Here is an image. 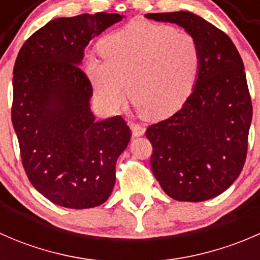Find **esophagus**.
Segmentation results:
<instances>
[{"mask_svg":"<svg viewBox=\"0 0 260 260\" xmlns=\"http://www.w3.org/2000/svg\"><path fill=\"white\" fill-rule=\"evenodd\" d=\"M131 129H132L133 137H141V136L145 135V132H146L145 127L141 124H138V123H132V124H131Z\"/></svg>","mask_w":260,"mask_h":260,"instance_id":"1","label":"esophagus"}]
</instances>
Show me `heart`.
Segmentation results:
<instances>
[{"label": "heart", "instance_id": "heart-1", "mask_svg": "<svg viewBox=\"0 0 260 260\" xmlns=\"http://www.w3.org/2000/svg\"><path fill=\"white\" fill-rule=\"evenodd\" d=\"M99 49L103 57H89L85 73L108 111L122 107L129 85L138 111L165 119L183 106L198 79V43L180 28L135 21L106 36Z\"/></svg>", "mask_w": 260, "mask_h": 260}]
</instances>
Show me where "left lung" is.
<instances>
[{
    "label": "left lung",
    "instance_id": "left-lung-1",
    "mask_svg": "<svg viewBox=\"0 0 260 260\" xmlns=\"http://www.w3.org/2000/svg\"><path fill=\"white\" fill-rule=\"evenodd\" d=\"M145 16L183 27L200 51L198 79L182 108L146 131L152 172L174 200H209L233 185L246 158L253 108L243 60L229 36L198 15Z\"/></svg>",
    "mask_w": 260,
    "mask_h": 260
}]
</instances>
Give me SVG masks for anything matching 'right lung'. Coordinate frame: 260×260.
I'll list each match as a JSON object with an SVG mask.
<instances>
[{
  "label": "right lung",
  "instance_id": "add662e5",
  "mask_svg": "<svg viewBox=\"0 0 260 260\" xmlns=\"http://www.w3.org/2000/svg\"><path fill=\"white\" fill-rule=\"evenodd\" d=\"M124 17H59L30 36L14 67L11 118L28 180L48 200L89 209L108 200L131 129L120 115L95 120L79 65L89 41Z\"/></svg>",
  "mask_w": 260,
  "mask_h": 260
}]
</instances>
